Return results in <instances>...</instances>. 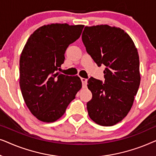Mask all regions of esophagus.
I'll return each instance as SVG.
<instances>
[{
  "label": "esophagus",
  "instance_id": "34e87169",
  "mask_svg": "<svg viewBox=\"0 0 156 156\" xmlns=\"http://www.w3.org/2000/svg\"><path fill=\"white\" fill-rule=\"evenodd\" d=\"M81 80H82L83 87H86V86H87V79L81 78Z\"/></svg>",
  "mask_w": 156,
  "mask_h": 156
}]
</instances>
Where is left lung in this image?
Listing matches in <instances>:
<instances>
[{
	"label": "left lung",
	"mask_w": 156,
	"mask_h": 156,
	"mask_svg": "<svg viewBox=\"0 0 156 156\" xmlns=\"http://www.w3.org/2000/svg\"><path fill=\"white\" fill-rule=\"evenodd\" d=\"M82 39L97 65L106 66L104 83L93 77L87 82L92 93L87 104L89 116L99 125L114 126L129 114L139 87L137 48L123 30L108 25L86 26Z\"/></svg>",
	"instance_id": "1"
}]
</instances>
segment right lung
I'll return each instance as SVG.
<instances>
[{"mask_svg": "<svg viewBox=\"0 0 156 156\" xmlns=\"http://www.w3.org/2000/svg\"><path fill=\"white\" fill-rule=\"evenodd\" d=\"M83 25L52 23L30 36L20 57V87L25 104L38 120H58L82 88L78 76L57 72L65 51L80 37Z\"/></svg>", "mask_w": 156, "mask_h": 156, "instance_id": "obj_1", "label": "right lung"}]
</instances>
